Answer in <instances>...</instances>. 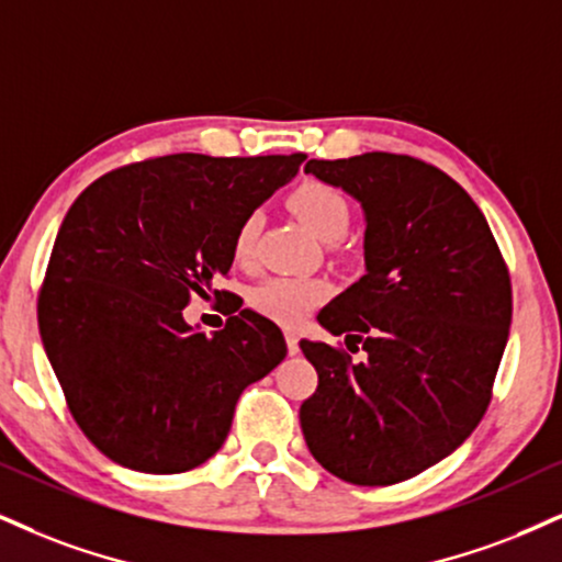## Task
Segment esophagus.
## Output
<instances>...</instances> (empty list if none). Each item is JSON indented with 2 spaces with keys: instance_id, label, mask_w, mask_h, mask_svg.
Masks as SVG:
<instances>
[{
  "instance_id": "34e87169",
  "label": "esophagus",
  "mask_w": 562,
  "mask_h": 562,
  "mask_svg": "<svg viewBox=\"0 0 562 562\" xmlns=\"http://www.w3.org/2000/svg\"><path fill=\"white\" fill-rule=\"evenodd\" d=\"M286 346L289 355H296V351H300V336H296V330H286Z\"/></svg>"
}]
</instances>
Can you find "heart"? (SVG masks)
<instances>
[{"label":"heart","instance_id":"heart-1","mask_svg":"<svg viewBox=\"0 0 562 562\" xmlns=\"http://www.w3.org/2000/svg\"><path fill=\"white\" fill-rule=\"evenodd\" d=\"M294 216L302 221L317 239L334 241L341 239L351 224V205L341 190L325 182H307L296 187L289 198ZM262 232V213L249 211L239 221L234 232V258L239 262H249L258 247V237ZM328 296V283L321 279H268L252 289L249 302L266 317L276 323L296 325L307 317L315 304Z\"/></svg>","mask_w":562,"mask_h":562}]
</instances>
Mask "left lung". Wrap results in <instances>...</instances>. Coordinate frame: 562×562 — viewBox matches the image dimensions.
<instances>
[{
	"label": "left lung",
	"instance_id": "8db88e82",
	"mask_svg": "<svg viewBox=\"0 0 562 562\" xmlns=\"http://www.w3.org/2000/svg\"><path fill=\"white\" fill-rule=\"evenodd\" d=\"M304 171L359 200L367 224V273L317 315L367 355L300 341L317 370L304 440L344 482L412 480L487 412L514 313L508 268L469 192L432 164L375 150Z\"/></svg>",
	"mask_w": 562,
	"mask_h": 562
}]
</instances>
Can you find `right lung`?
Instances as JSON below:
<instances>
[{
	"label": "right lung",
	"mask_w": 562,
	"mask_h": 562,
	"mask_svg": "<svg viewBox=\"0 0 562 562\" xmlns=\"http://www.w3.org/2000/svg\"><path fill=\"white\" fill-rule=\"evenodd\" d=\"M302 161L158 156L95 179L67 211L38 330L69 412L106 459L145 474L200 467L224 446L241 391L286 357L279 325L255 310L237 307L213 336L182 313L228 273L239 221Z\"/></svg>",
	"instance_id": "add662e5"
}]
</instances>
